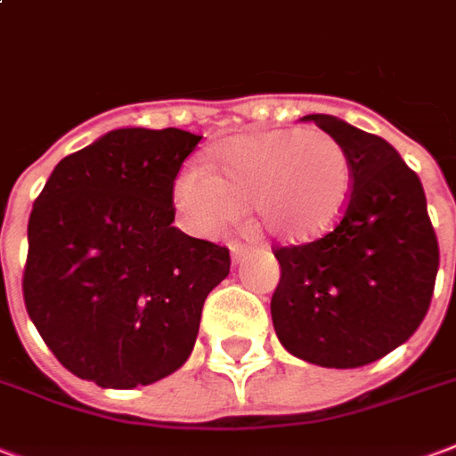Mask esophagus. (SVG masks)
<instances>
[{"label": "esophagus", "mask_w": 456, "mask_h": 456, "mask_svg": "<svg viewBox=\"0 0 456 456\" xmlns=\"http://www.w3.org/2000/svg\"><path fill=\"white\" fill-rule=\"evenodd\" d=\"M245 255H248V248H245V245H240V242H232L231 245L232 262L238 265V262H242V259H245Z\"/></svg>", "instance_id": "1"}]
</instances>
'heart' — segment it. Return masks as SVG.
<instances>
[{"instance_id":"obj_1","label":"heart","mask_w":456,"mask_h":456,"mask_svg":"<svg viewBox=\"0 0 456 456\" xmlns=\"http://www.w3.org/2000/svg\"><path fill=\"white\" fill-rule=\"evenodd\" d=\"M354 190L346 149L322 129H266L225 139L214 167L190 163L175 180V207L197 235H214L249 201L273 238L313 240L337 225Z\"/></svg>"}]
</instances>
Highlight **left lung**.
<instances>
[{
  "mask_svg": "<svg viewBox=\"0 0 456 456\" xmlns=\"http://www.w3.org/2000/svg\"><path fill=\"white\" fill-rule=\"evenodd\" d=\"M346 149L354 190L341 221L313 242L276 248V337L322 368H361L419 330L440 248L426 191L385 139L331 115H307Z\"/></svg>",
  "mask_w": 456,
  "mask_h": 456,
  "instance_id": "left-lung-1",
  "label": "left lung"
}]
</instances>
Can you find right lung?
<instances>
[{"label": "right lung", "mask_w": 456, "mask_h": 456, "mask_svg": "<svg viewBox=\"0 0 456 456\" xmlns=\"http://www.w3.org/2000/svg\"><path fill=\"white\" fill-rule=\"evenodd\" d=\"M201 136L115 129L61 159L28 218L23 300L54 358L132 389L190 358L231 252L173 228V190Z\"/></svg>", "instance_id": "add662e5"}]
</instances>
